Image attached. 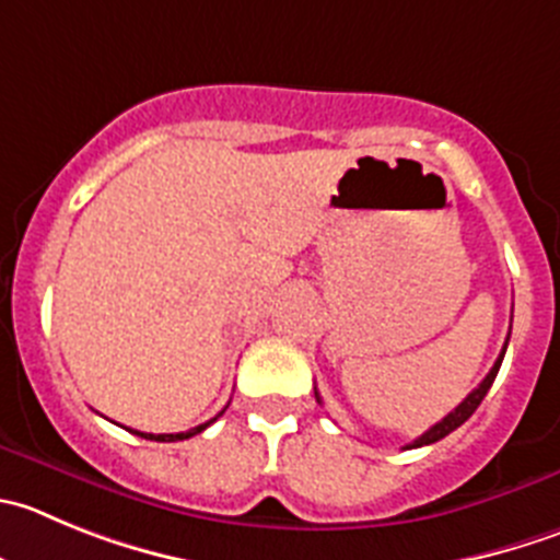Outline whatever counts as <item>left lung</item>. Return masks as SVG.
Returning <instances> with one entry per match:
<instances>
[{
  "mask_svg": "<svg viewBox=\"0 0 560 560\" xmlns=\"http://www.w3.org/2000/svg\"><path fill=\"white\" fill-rule=\"evenodd\" d=\"M505 346H509V338H505ZM505 346H503V351H500V357H498V360H494L492 371H489V374L483 376V382H481V385H478L476 390H472L470 396H467L465 401H462L459 407L454 409V412H448V415H445L443 420H440V423H434V425H431L429 431H423V434H420L418 440H412V443H409L407 448H420V445H431V443H436V440H443V436H448L451 431H454V429H459V425L465 423V420L470 418L472 412H476V409H478V404L483 401V396H487V393H489V387H492L494 376H498V371H500V363H503ZM316 398H318V393H316ZM318 401H322V398H318Z\"/></svg>",
  "mask_w": 560,
  "mask_h": 560,
  "instance_id": "obj_1",
  "label": "left lung"
}]
</instances>
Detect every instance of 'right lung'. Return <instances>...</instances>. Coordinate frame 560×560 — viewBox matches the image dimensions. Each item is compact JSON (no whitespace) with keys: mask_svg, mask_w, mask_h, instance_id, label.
<instances>
[{"mask_svg":"<svg viewBox=\"0 0 560 560\" xmlns=\"http://www.w3.org/2000/svg\"><path fill=\"white\" fill-rule=\"evenodd\" d=\"M222 412H225V409H222ZM220 415H217V418H220ZM214 420H209V423L195 425V429H189V431H178V434H145V431H135V434L145 436V440H156V443H178V440H189V436H195V434H200V431H203V429H209V425L214 423Z\"/></svg>","mask_w":560,"mask_h":560,"instance_id":"right-lung-1","label":"right lung"}]
</instances>
